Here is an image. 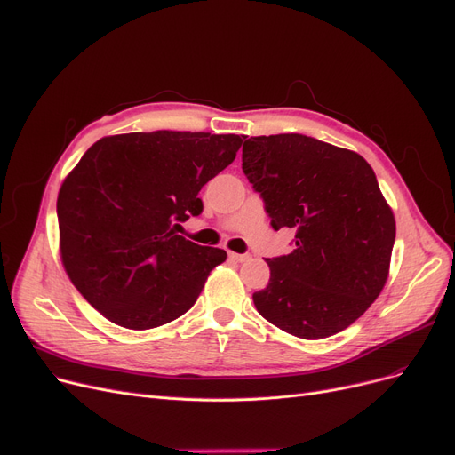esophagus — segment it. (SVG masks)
<instances>
[{"mask_svg": "<svg viewBox=\"0 0 455 455\" xmlns=\"http://www.w3.org/2000/svg\"><path fill=\"white\" fill-rule=\"evenodd\" d=\"M229 259H231V261H237V263H244V261H250V256H248V253H235V251H229Z\"/></svg>", "mask_w": 455, "mask_h": 455, "instance_id": "34e87169", "label": "esophagus"}]
</instances>
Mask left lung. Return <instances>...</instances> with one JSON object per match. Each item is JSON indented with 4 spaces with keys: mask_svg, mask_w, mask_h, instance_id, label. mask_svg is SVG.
Listing matches in <instances>:
<instances>
[{
    "mask_svg": "<svg viewBox=\"0 0 455 455\" xmlns=\"http://www.w3.org/2000/svg\"><path fill=\"white\" fill-rule=\"evenodd\" d=\"M243 172L261 194L270 226L295 229V250L267 259L258 312L302 339L341 332L383 291L395 220L358 153L302 134L253 136Z\"/></svg>",
    "mask_w": 455,
    "mask_h": 455,
    "instance_id": "8db88e82",
    "label": "left lung"
}]
</instances>
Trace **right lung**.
<instances>
[{
	"label": "right lung",
	"instance_id": "add662e5",
	"mask_svg": "<svg viewBox=\"0 0 455 455\" xmlns=\"http://www.w3.org/2000/svg\"><path fill=\"white\" fill-rule=\"evenodd\" d=\"M243 138L131 132L91 145L60 188V253L70 282L106 319L132 331L188 312L220 248L177 235L204 211L199 190L228 168Z\"/></svg>",
	"mask_w": 455,
	"mask_h": 455
}]
</instances>
